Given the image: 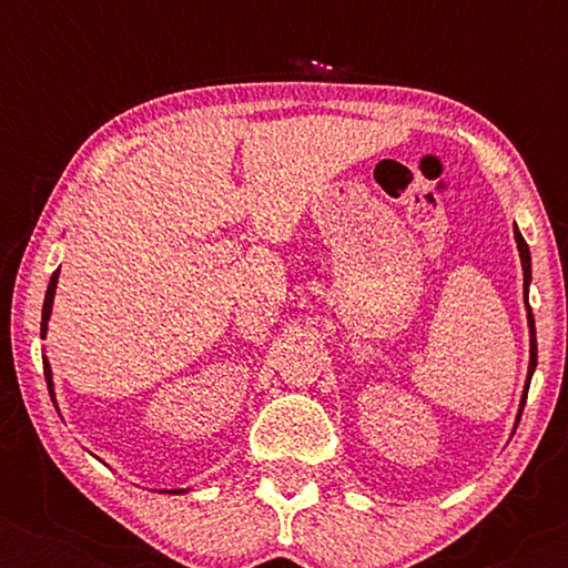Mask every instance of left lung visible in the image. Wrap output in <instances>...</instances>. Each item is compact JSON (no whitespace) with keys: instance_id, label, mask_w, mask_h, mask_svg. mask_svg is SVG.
<instances>
[{"instance_id":"left-lung-1","label":"left lung","mask_w":568,"mask_h":568,"mask_svg":"<svg viewBox=\"0 0 568 568\" xmlns=\"http://www.w3.org/2000/svg\"><path fill=\"white\" fill-rule=\"evenodd\" d=\"M515 240H517L519 261H523V274H525V305H527V328H530V367H527L525 393H523V400H519V410H517V422H515V429H517V424H519V416H523V408H525L527 390H530V379H532V372H535V367H538V341H535V317H532L530 302H527V292H530V282H532V268H530V247H527L525 237H523V232L517 230V224H515Z\"/></svg>"}]
</instances>
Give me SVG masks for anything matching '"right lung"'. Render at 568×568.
I'll return each mask as SVG.
<instances>
[{
    "mask_svg": "<svg viewBox=\"0 0 568 568\" xmlns=\"http://www.w3.org/2000/svg\"><path fill=\"white\" fill-rule=\"evenodd\" d=\"M57 284H59V271H53L51 282H49V290H45V300H43V315H41V338H45V331H49V317H51V307H53V294H57ZM43 375H45V385H49V393H51V400L57 403V395H53V375H51V364L49 359L43 356ZM168 494H183L173 488V491Z\"/></svg>",
    "mask_w": 568,
    "mask_h": 568,
    "instance_id": "add662e5",
    "label": "right lung"
}]
</instances>
